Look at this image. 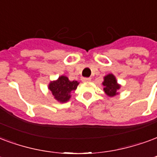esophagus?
<instances>
[{
    "instance_id": "1",
    "label": "esophagus",
    "mask_w": 157,
    "mask_h": 157,
    "mask_svg": "<svg viewBox=\"0 0 157 157\" xmlns=\"http://www.w3.org/2000/svg\"><path fill=\"white\" fill-rule=\"evenodd\" d=\"M82 81L83 82H90V78H87V77H82Z\"/></svg>"
}]
</instances>
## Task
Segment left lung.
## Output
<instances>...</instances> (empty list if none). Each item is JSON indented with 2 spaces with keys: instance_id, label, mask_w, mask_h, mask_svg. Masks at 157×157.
<instances>
[{
  "instance_id": "left-lung-1",
  "label": "left lung",
  "mask_w": 157,
  "mask_h": 157,
  "mask_svg": "<svg viewBox=\"0 0 157 157\" xmlns=\"http://www.w3.org/2000/svg\"><path fill=\"white\" fill-rule=\"evenodd\" d=\"M103 85V90L105 91V94L109 97H113L119 94L118 90H120L121 86L117 80L112 73H110L108 75L104 76V81L102 82Z\"/></svg>"
}]
</instances>
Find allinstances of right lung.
Wrapping results in <instances>:
<instances>
[{"mask_svg": "<svg viewBox=\"0 0 157 157\" xmlns=\"http://www.w3.org/2000/svg\"><path fill=\"white\" fill-rule=\"evenodd\" d=\"M77 81H70L66 75H61L55 81L50 82L48 89L51 90L54 99L60 103H66L71 99L73 90L77 88Z\"/></svg>", "mask_w": 157, "mask_h": 157, "instance_id": "obj_1", "label": "right lung"}]
</instances>
